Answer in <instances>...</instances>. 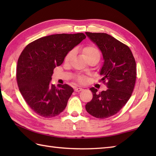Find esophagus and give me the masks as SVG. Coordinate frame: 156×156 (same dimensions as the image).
<instances>
[{
	"label": "esophagus",
	"instance_id": "esophagus-1",
	"mask_svg": "<svg viewBox=\"0 0 156 156\" xmlns=\"http://www.w3.org/2000/svg\"><path fill=\"white\" fill-rule=\"evenodd\" d=\"M82 90H83V88H80V87H79V88H75V91H76V92H80V91H82Z\"/></svg>",
	"mask_w": 156,
	"mask_h": 156
}]
</instances>
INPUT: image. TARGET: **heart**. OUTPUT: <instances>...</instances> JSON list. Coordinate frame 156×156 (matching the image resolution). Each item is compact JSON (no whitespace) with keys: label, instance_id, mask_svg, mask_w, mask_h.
<instances>
[{"label":"heart","instance_id":"b5f03b06","mask_svg":"<svg viewBox=\"0 0 156 156\" xmlns=\"http://www.w3.org/2000/svg\"><path fill=\"white\" fill-rule=\"evenodd\" d=\"M82 52H83V55H84V57L86 59H88V58H90L92 57H99L100 58V51H99L98 49L97 48L94 47V46H92V45H89V46H87V47H85L83 50H82ZM73 55H74V52L73 51H70L69 52L68 54H67V55L66 56L65 58V61L66 62H68L69 59H70ZM86 80V77L85 76H79L78 78V80L81 82V83H83V82L85 81Z\"/></svg>","mask_w":156,"mask_h":156}]
</instances>
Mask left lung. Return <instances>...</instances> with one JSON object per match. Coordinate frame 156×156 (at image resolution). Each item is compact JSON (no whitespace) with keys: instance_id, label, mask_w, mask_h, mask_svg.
<instances>
[{"instance_id":"obj_1","label":"left lung","mask_w":156,"mask_h":156,"mask_svg":"<svg viewBox=\"0 0 156 156\" xmlns=\"http://www.w3.org/2000/svg\"><path fill=\"white\" fill-rule=\"evenodd\" d=\"M86 35L102 52L104 63L100 74L108 88L101 92L90 88L93 98L86 105V110L96 118H108L117 114L130 98L136 80V63L128 46L111 35L90 32Z\"/></svg>"}]
</instances>
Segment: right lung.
Returning a JSON list of instances; mask_svg holds the SVG:
<instances>
[{"instance_id":"right-lung-1","label":"right lung","mask_w":156,"mask_h":156,"mask_svg":"<svg viewBox=\"0 0 156 156\" xmlns=\"http://www.w3.org/2000/svg\"><path fill=\"white\" fill-rule=\"evenodd\" d=\"M86 37L82 33L45 36L30 43L21 52L16 81L25 102L37 115L51 118L65 109L74 89L66 84L57 88L51 84V76L68 53Z\"/></svg>"}]
</instances>
